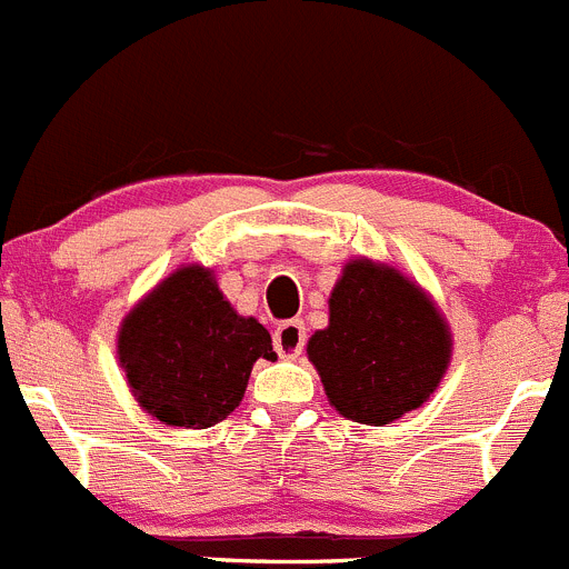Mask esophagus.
Segmentation results:
<instances>
[{
	"label": "esophagus",
	"mask_w": 569,
	"mask_h": 569,
	"mask_svg": "<svg viewBox=\"0 0 569 569\" xmlns=\"http://www.w3.org/2000/svg\"><path fill=\"white\" fill-rule=\"evenodd\" d=\"M305 340H307V332H305V323L301 321H284V323H279L273 332L276 351H279V357H288V360H296V357L301 355V349H305Z\"/></svg>",
	"instance_id": "34e87169"
}]
</instances>
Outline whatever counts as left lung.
<instances>
[{
  "mask_svg": "<svg viewBox=\"0 0 569 569\" xmlns=\"http://www.w3.org/2000/svg\"><path fill=\"white\" fill-rule=\"evenodd\" d=\"M452 335L430 296L391 264L346 262L329 327L307 343L329 405L360 425H391L421 408L450 366Z\"/></svg>",
  "mask_w": 569,
  "mask_h": 569,
  "instance_id": "obj_1",
  "label": "left lung"
}]
</instances>
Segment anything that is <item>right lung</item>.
Wrapping results in <instances>:
<instances>
[{"mask_svg":"<svg viewBox=\"0 0 569 569\" xmlns=\"http://www.w3.org/2000/svg\"><path fill=\"white\" fill-rule=\"evenodd\" d=\"M117 355L142 410L170 427L207 430L242 402L253 362L276 351L268 329L226 301L212 270L187 264L128 312Z\"/></svg>","mask_w":569,"mask_h":569,"instance_id":"add662e5","label":"right lung"}]
</instances>
